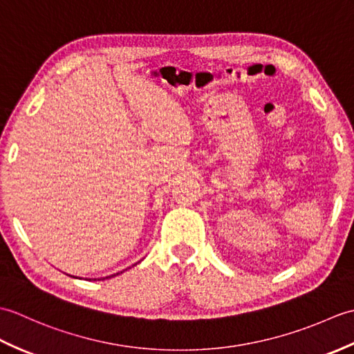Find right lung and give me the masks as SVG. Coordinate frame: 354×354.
<instances>
[{
  "label": "right lung",
  "mask_w": 354,
  "mask_h": 354,
  "mask_svg": "<svg viewBox=\"0 0 354 354\" xmlns=\"http://www.w3.org/2000/svg\"><path fill=\"white\" fill-rule=\"evenodd\" d=\"M120 272H117V274H114V275H109V277H115V275H118ZM109 277H106V278H109ZM102 280H104V278H102Z\"/></svg>",
  "instance_id": "obj_1"
}]
</instances>
